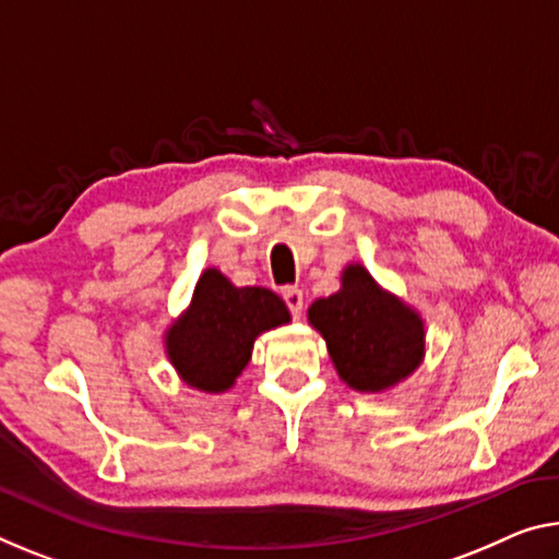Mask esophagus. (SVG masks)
Instances as JSON below:
<instances>
[{
  "label": "esophagus",
  "mask_w": 559,
  "mask_h": 559,
  "mask_svg": "<svg viewBox=\"0 0 559 559\" xmlns=\"http://www.w3.org/2000/svg\"><path fill=\"white\" fill-rule=\"evenodd\" d=\"M283 300H286V306L290 308L294 318H300V313H304V290H300V288H283Z\"/></svg>",
  "instance_id": "34e87169"
}]
</instances>
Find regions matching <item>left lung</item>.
<instances>
[{"mask_svg":"<svg viewBox=\"0 0 559 559\" xmlns=\"http://www.w3.org/2000/svg\"><path fill=\"white\" fill-rule=\"evenodd\" d=\"M328 356L345 385L385 393L405 383L425 360V321L418 308L385 290L362 263H348L341 288L308 308Z\"/></svg>","mask_w":559,"mask_h":559,"instance_id":"obj_1","label":"left lung"}]
</instances>
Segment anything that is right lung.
<instances>
[{
  "mask_svg": "<svg viewBox=\"0 0 559 559\" xmlns=\"http://www.w3.org/2000/svg\"><path fill=\"white\" fill-rule=\"evenodd\" d=\"M290 323L283 298L263 286H236L218 269L197 281L189 306L166 325L164 350L176 376L193 391H231L261 333Z\"/></svg>",
  "mask_w": 559,
  "mask_h": 559,
  "instance_id": "right-lung-1",
  "label": "right lung"
}]
</instances>
